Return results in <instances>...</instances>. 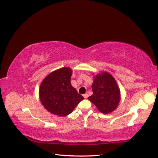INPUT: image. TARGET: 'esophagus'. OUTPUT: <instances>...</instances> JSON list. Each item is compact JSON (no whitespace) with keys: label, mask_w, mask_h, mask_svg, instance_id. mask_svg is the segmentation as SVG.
<instances>
[{"label":"esophagus","mask_w":158,"mask_h":158,"mask_svg":"<svg viewBox=\"0 0 158 158\" xmlns=\"http://www.w3.org/2000/svg\"><path fill=\"white\" fill-rule=\"evenodd\" d=\"M83 96H84V98L85 99H86V98H88V95L87 94H85L83 95Z\"/></svg>","instance_id":"34e87169"}]
</instances>
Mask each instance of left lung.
<instances>
[{"label":"left lung","instance_id":"8db88e82","mask_svg":"<svg viewBox=\"0 0 158 158\" xmlns=\"http://www.w3.org/2000/svg\"><path fill=\"white\" fill-rule=\"evenodd\" d=\"M92 88L93 94L88 99L100 112L108 114L117 108L121 92L116 80L109 73L102 72L94 76Z\"/></svg>","mask_w":158,"mask_h":158}]
</instances>
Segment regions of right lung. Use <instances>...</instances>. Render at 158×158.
<instances>
[{
  "label": "right lung",
  "instance_id": "add662e5",
  "mask_svg": "<svg viewBox=\"0 0 158 158\" xmlns=\"http://www.w3.org/2000/svg\"><path fill=\"white\" fill-rule=\"evenodd\" d=\"M73 70L63 67L52 71L42 81L39 96L41 104L51 113L60 117L68 115L84 99L71 85Z\"/></svg>",
  "mask_w": 158,
  "mask_h": 158
}]
</instances>
